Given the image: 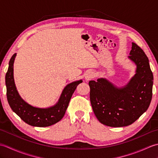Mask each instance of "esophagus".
I'll return each mask as SVG.
<instances>
[{
    "mask_svg": "<svg viewBox=\"0 0 158 158\" xmlns=\"http://www.w3.org/2000/svg\"><path fill=\"white\" fill-rule=\"evenodd\" d=\"M94 77H95V73H94V72H93V71H89V72H88V73L86 74L85 79L87 80V81H89V80L92 79Z\"/></svg>",
    "mask_w": 158,
    "mask_h": 158,
    "instance_id": "obj_1",
    "label": "esophagus"
}]
</instances>
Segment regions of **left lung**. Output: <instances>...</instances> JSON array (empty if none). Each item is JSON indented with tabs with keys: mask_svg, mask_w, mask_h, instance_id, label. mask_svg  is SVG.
<instances>
[{
	"mask_svg": "<svg viewBox=\"0 0 158 158\" xmlns=\"http://www.w3.org/2000/svg\"><path fill=\"white\" fill-rule=\"evenodd\" d=\"M128 58L136 64V74L123 88H117L103 78L89 81L94 113L107 126L130 125L146 111L152 101L153 76L148 58L135 43Z\"/></svg>",
	"mask_w": 158,
	"mask_h": 158,
	"instance_id": "8db88e82",
	"label": "left lung"
}]
</instances>
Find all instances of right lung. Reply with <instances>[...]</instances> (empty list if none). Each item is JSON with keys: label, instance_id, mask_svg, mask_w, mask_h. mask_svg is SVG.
Here are the masks:
<instances>
[{"label": "right lung", "instance_id": "obj_1", "mask_svg": "<svg viewBox=\"0 0 158 158\" xmlns=\"http://www.w3.org/2000/svg\"><path fill=\"white\" fill-rule=\"evenodd\" d=\"M16 53H14L10 59L8 70L5 76L6 98L13 111L23 122L32 126L47 127L58 122L64 115L73 94L77 85L82 83V80L67 85L56 105L48 109L36 108L26 102L17 91L13 79V62Z\"/></svg>", "mask_w": 158, "mask_h": 158}]
</instances>
